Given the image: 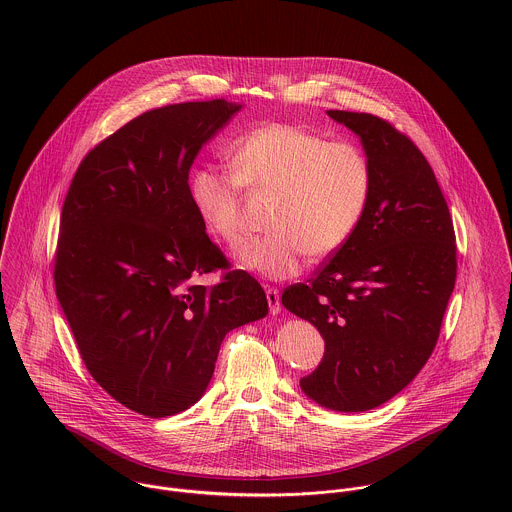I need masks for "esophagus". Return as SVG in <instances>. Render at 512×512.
I'll use <instances>...</instances> for the list:
<instances>
[{"label":"esophagus","mask_w":512,"mask_h":512,"mask_svg":"<svg viewBox=\"0 0 512 512\" xmlns=\"http://www.w3.org/2000/svg\"><path fill=\"white\" fill-rule=\"evenodd\" d=\"M266 297H268V305H270V313L272 315H278L280 309H282V303H280V292L274 290V288H268L266 290Z\"/></svg>","instance_id":"esophagus-1"}]
</instances>
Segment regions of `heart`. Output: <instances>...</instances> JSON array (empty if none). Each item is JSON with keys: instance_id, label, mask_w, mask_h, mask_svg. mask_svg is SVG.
I'll list each match as a JSON object with an SVG mask.
<instances>
[{"instance_id": "b5f03b06", "label": "heart", "mask_w": 512, "mask_h": 512, "mask_svg": "<svg viewBox=\"0 0 512 512\" xmlns=\"http://www.w3.org/2000/svg\"><path fill=\"white\" fill-rule=\"evenodd\" d=\"M230 161L234 171L197 165L189 177V197L207 230L234 244L242 234V185L274 191L268 213L272 230L242 242L234 252L240 268L262 278H292L305 254H333L363 215L370 167L359 147L325 142L293 124L268 122L232 144Z\"/></svg>"}]
</instances>
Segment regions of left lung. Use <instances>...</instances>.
Here are the masks:
<instances>
[{
  "instance_id": "8db88e82",
  "label": "left lung",
  "mask_w": 512,
  "mask_h": 512,
  "mask_svg": "<svg viewBox=\"0 0 512 512\" xmlns=\"http://www.w3.org/2000/svg\"><path fill=\"white\" fill-rule=\"evenodd\" d=\"M365 149L370 191L347 242L282 303L325 339L321 365L299 380L335 412L372 410L430 359L455 286V232L438 179L404 134L365 114L327 110Z\"/></svg>"
}]
</instances>
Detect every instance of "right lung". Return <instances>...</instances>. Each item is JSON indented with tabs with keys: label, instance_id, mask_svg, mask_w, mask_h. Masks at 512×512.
I'll return each mask as SVG.
<instances>
[{
	"label": "right lung",
	"instance_id": "1",
	"mask_svg": "<svg viewBox=\"0 0 512 512\" xmlns=\"http://www.w3.org/2000/svg\"><path fill=\"white\" fill-rule=\"evenodd\" d=\"M226 100L149 110L94 147L67 193L55 256L57 297L92 378L149 418L193 406L224 335L268 315L262 286L232 270L189 197L205 144L240 112Z\"/></svg>",
	"mask_w": 512,
	"mask_h": 512
}]
</instances>
